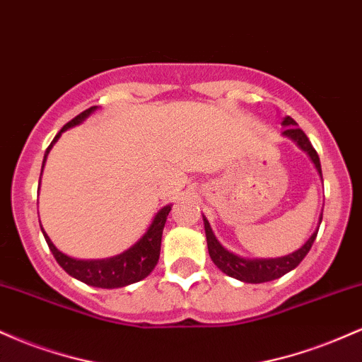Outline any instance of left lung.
Instances as JSON below:
<instances>
[{
  "instance_id": "1",
  "label": "left lung",
  "mask_w": 362,
  "mask_h": 362,
  "mask_svg": "<svg viewBox=\"0 0 362 362\" xmlns=\"http://www.w3.org/2000/svg\"><path fill=\"white\" fill-rule=\"evenodd\" d=\"M282 126H286V131L282 132L284 136H288L298 144L301 149H305L308 153L311 160H313L315 167L320 173H322V167H320V158L318 153L315 151V148L311 146L308 136L298 127L296 120L291 119L289 115L282 120ZM320 223H322V218H320ZM204 228H206V238H207V250H209L211 259L216 265L219 267V271H223L226 276L235 277V279L243 281V282H252V284H260V282H269L274 279H279V277L293 271L294 267L300 265V262L305 259L306 253L310 252L311 245H313L315 238H317L318 230L315 231L313 235L310 236V240L306 242L300 250L289 253L286 257H279V259H242V257L235 255V253L228 252L226 248L221 247V243L216 240L213 235V230H211L209 223L204 218Z\"/></svg>"
}]
</instances>
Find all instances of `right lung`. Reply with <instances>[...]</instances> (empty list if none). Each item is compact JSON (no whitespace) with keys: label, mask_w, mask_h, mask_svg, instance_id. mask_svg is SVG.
I'll return each mask as SVG.
<instances>
[{"label":"right lung","mask_w":362,"mask_h":362,"mask_svg":"<svg viewBox=\"0 0 362 362\" xmlns=\"http://www.w3.org/2000/svg\"><path fill=\"white\" fill-rule=\"evenodd\" d=\"M97 107H90L81 114H78L73 120H69L64 127L61 129L56 134V138L52 139V143L49 144V148L45 149L44 155V163L45 158H47L49 149L52 148V144L59 139V136L64 131H68L69 127L78 126L83 122L88 115L93 112ZM172 207L165 206L163 209L158 211V214L153 219L151 226L148 228V231L144 233L143 238L139 240L134 247H131L120 255L110 257V259L103 260H76L71 257L64 255V253L57 250L54 247V243L49 240V236L45 235V242H47L49 248H51L54 259L57 260V264L64 269L69 276H73L74 279L85 282L88 286H95V288H103V289H114V288H124V286L132 284V282H138L144 277L149 276V272L155 269L160 259V247H161V235H163V226L167 223V216Z\"/></svg>","instance_id":"1"}]
</instances>
